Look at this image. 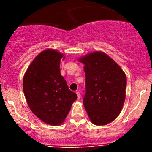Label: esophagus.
Wrapping results in <instances>:
<instances>
[{
  "instance_id": "34e87169",
  "label": "esophagus",
  "mask_w": 152,
  "mask_h": 152,
  "mask_svg": "<svg viewBox=\"0 0 152 152\" xmlns=\"http://www.w3.org/2000/svg\"><path fill=\"white\" fill-rule=\"evenodd\" d=\"M76 94H77V97H78V99H80V98H81V94H80V93L78 91L76 92Z\"/></svg>"
}]
</instances>
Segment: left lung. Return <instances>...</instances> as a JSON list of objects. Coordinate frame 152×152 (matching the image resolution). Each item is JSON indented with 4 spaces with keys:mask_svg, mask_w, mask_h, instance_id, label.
<instances>
[{
    "mask_svg": "<svg viewBox=\"0 0 152 152\" xmlns=\"http://www.w3.org/2000/svg\"><path fill=\"white\" fill-rule=\"evenodd\" d=\"M84 64L85 94L83 103L95 125H106L119 114L126 97V76L120 66L103 52L79 59Z\"/></svg>",
    "mask_w": 152,
    "mask_h": 152,
    "instance_id": "8db88e82",
    "label": "left lung"
}]
</instances>
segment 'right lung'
Returning a JSON list of instances; mask_svg holds the SVG:
<instances>
[{"label": "right lung", "mask_w": 152, "mask_h": 152, "mask_svg": "<svg viewBox=\"0 0 152 152\" xmlns=\"http://www.w3.org/2000/svg\"><path fill=\"white\" fill-rule=\"evenodd\" d=\"M63 56L56 50H43L31 63L23 80V89L32 112L53 126L64 121L77 99L76 94L69 90L61 74Z\"/></svg>", "instance_id": "add662e5"}]
</instances>
